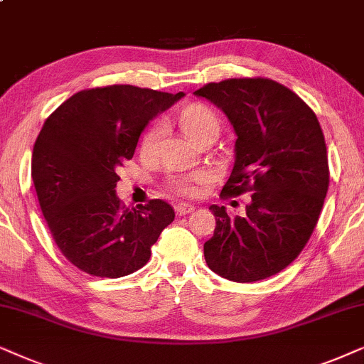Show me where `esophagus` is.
Returning <instances> with one entry per match:
<instances>
[{
  "label": "esophagus",
  "mask_w": 364,
  "mask_h": 364,
  "mask_svg": "<svg viewBox=\"0 0 364 364\" xmlns=\"http://www.w3.org/2000/svg\"><path fill=\"white\" fill-rule=\"evenodd\" d=\"M196 208L193 205H186V203H179V205L174 206V211H176L178 216H185V215H190V213L195 211Z\"/></svg>",
  "instance_id": "obj_1"
}]
</instances>
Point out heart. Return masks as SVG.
Masks as SVG:
<instances>
[{
  "mask_svg": "<svg viewBox=\"0 0 364 364\" xmlns=\"http://www.w3.org/2000/svg\"><path fill=\"white\" fill-rule=\"evenodd\" d=\"M178 123L181 126L183 132L186 133L188 138L193 141L200 143L203 138L220 133V118L210 106L203 103H191L183 108L178 113ZM164 133L161 123L153 124L143 136L141 151L148 156L156 153ZM206 176L203 173L191 174V176H171L168 179V188L179 196H195L198 193V185L205 181Z\"/></svg>",
  "mask_w": 364,
  "mask_h": 364,
  "instance_id": "heart-1",
  "label": "heart"
}]
</instances>
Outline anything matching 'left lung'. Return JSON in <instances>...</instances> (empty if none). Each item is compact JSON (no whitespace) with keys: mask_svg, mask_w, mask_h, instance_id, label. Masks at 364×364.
Listing matches in <instances>:
<instances>
[{"mask_svg":"<svg viewBox=\"0 0 364 364\" xmlns=\"http://www.w3.org/2000/svg\"><path fill=\"white\" fill-rule=\"evenodd\" d=\"M195 95L223 109L238 136L221 198L251 193L243 216L210 206L216 228L206 263L236 283L269 278L298 258L323 210L329 166L321 126L296 93L269 77H231Z\"/></svg>","mask_w":364,"mask_h":364,"instance_id":"obj_1","label":"left lung"}]
</instances>
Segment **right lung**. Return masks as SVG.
I'll list each match as a JSON object with an SVG mask.
<instances>
[{"instance_id": "right-lung-1", "label": "right lung", "mask_w": 364, "mask_h": 364, "mask_svg": "<svg viewBox=\"0 0 364 364\" xmlns=\"http://www.w3.org/2000/svg\"><path fill=\"white\" fill-rule=\"evenodd\" d=\"M181 96L132 85L83 90L43 124L31 178L53 240L83 273L121 278L143 268L174 220L163 200L124 208L114 188L144 126Z\"/></svg>"}]
</instances>
